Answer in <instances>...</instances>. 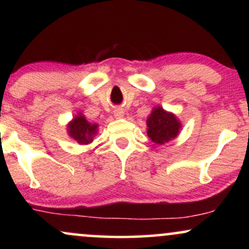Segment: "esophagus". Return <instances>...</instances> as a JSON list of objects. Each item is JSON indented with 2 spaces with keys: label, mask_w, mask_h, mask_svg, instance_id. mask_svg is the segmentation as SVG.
Instances as JSON below:
<instances>
[{
  "label": "esophagus",
  "mask_w": 249,
  "mask_h": 249,
  "mask_svg": "<svg viewBox=\"0 0 249 249\" xmlns=\"http://www.w3.org/2000/svg\"><path fill=\"white\" fill-rule=\"evenodd\" d=\"M124 110L123 108H116L115 111H113V116L116 117V118H123L124 117Z\"/></svg>",
  "instance_id": "esophagus-1"
}]
</instances>
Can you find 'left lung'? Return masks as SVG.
Instances as JSON below:
<instances>
[{"mask_svg": "<svg viewBox=\"0 0 249 249\" xmlns=\"http://www.w3.org/2000/svg\"><path fill=\"white\" fill-rule=\"evenodd\" d=\"M146 124L148 138L158 145L172 141L181 130V122L177 118V116L164 110L161 107L152 108Z\"/></svg>", "mask_w": 249, "mask_h": 249, "instance_id": "obj_1", "label": "left lung"}]
</instances>
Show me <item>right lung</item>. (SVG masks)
<instances>
[{
    "mask_svg": "<svg viewBox=\"0 0 249 249\" xmlns=\"http://www.w3.org/2000/svg\"><path fill=\"white\" fill-rule=\"evenodd\" d=\"M98 124L88 122L82 112H78L68 123L67 131L71 139L79 145H88L93 142V137L98 132Z\"/></svg>",
    "mask_w": 249,
    "mask_h": 249,
    "instance_id": "right-lung-1",
    "label": "right lung"
}]
</instances>
